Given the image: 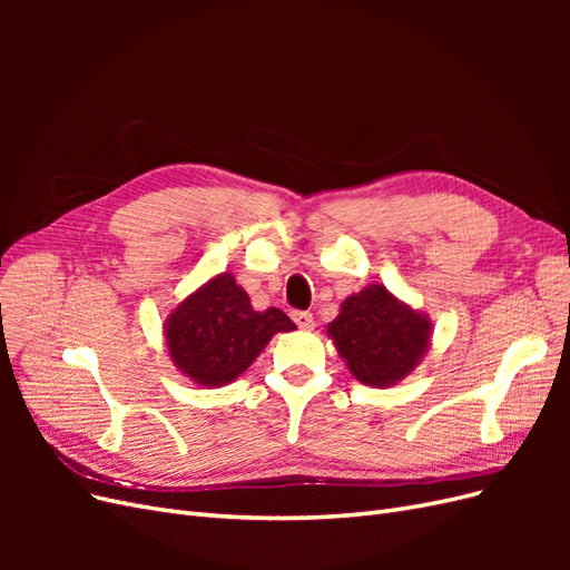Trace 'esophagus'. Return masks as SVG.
I'll list each match as a JSON object with an SVG mask.
<instances>
[{"mask_svg": "<svg viewBox=\"0 0 570 570\" xmlns=\"http://www.w3.org/2000/svg\"><path fill=\"white\" fill-rule=\"evenodd\" d=\"M292 318H295V323L299 327H304V331H312V327H314V316L308 312H295V314H292Z\"/></svg>", "mask_w": 570, "mask_h": 570, "instance_id": "1", "label": "esophagus"}]
</instances>
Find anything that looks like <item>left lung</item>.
Wrapping results in <instances>:
<instances>
[{
	"label": "left lung",
	"instance_id": "left-lung-1",
	"mask_svg": "<svg viewBox=\"0 0 570 570\" xmlns=\"http://www.w3.org/2000/svg\"><path fill=\"white\" fill-rule=\"evenodd\" d=\"M325 333L358 383L392 387L421 364L433 323L385 285L373 283L342 302Z\"/></svg>",
	"mask_w": 570,
	"mask_h": 570
}]
</instances>
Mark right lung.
I'll use <instances>...</instances> for the list:
<instances>
[{
    "instance_id": "add662e5",
    "label": "right lung",
    "mask_w": 570,
    "mask_h": 570,
    "mask_svg": "<svg viewBox=\"0 0 570 570\" xmlns=\"http://www.w3.org/2000/svg\"><path fill=\"white\" fill-rule=\"evenodd\" d=\"M281 308L256 312L233 273H218L185 297L164 323L174 366L202 387H220L243 375L275 333L295 331Z\"/></svg>"
}]
</instances>
